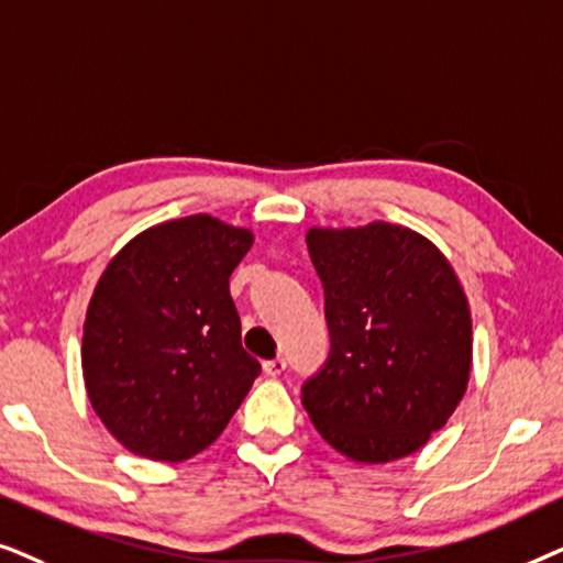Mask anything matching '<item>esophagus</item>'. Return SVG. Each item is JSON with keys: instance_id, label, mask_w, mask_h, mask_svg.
I'll list each match as a JSON object with an SVG mask.
<instances>
[{"instance_id": "1", "label": "esophagus", "mask_w": 563, "mask_h": 563, "mask_svg": "<svg viewBox=\"0 0 563 563\" xmlns=\"http://www.w3.org/2000/svg\"><path fill=\"white\" fill-rule=\"evenodd\" d=\"M262 368H265L269 378H277L283 371L288 368V363L283 357H273V360H265V363H262Z\"/></svg>"}]
</instances>
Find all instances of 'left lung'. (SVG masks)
<instances>
[{
    "label": "left lung",
    "instance_id": "left-lung-1",
    "mask_svg": "<svg viewBox=\"0 0 563 563\" xmlns=\"http://www.w3.org/2000/svg\"><path fill=\"white\" fill-rule=\"evenodd\" d=\"M324 286L327 363L301 401L334 451L360 463L415 453L448 422L471 373V311L451 262L394 223L311 229Z\"/></svg>",
    "mask_w": 563,
    "mask_h": 563
}]
</instances>
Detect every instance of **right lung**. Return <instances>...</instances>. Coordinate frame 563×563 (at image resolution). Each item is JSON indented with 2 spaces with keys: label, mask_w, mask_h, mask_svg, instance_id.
<instances>
[{
  "label": "right lung",
  "mask_w": 563,
  "mask_h": 563,
  "mask_svg": "<svg viewBox=\"0 0 563 563\" xmlns=\"http://www.w3.org/2000/svg\"><path fill=\"white\" fill-rule=\"evenodd\" d=\"M250 246L252 231L198 213L146 229L102 273L81 368L97 417L131 453L177 463L206 451L260 376L229 290Z\"/></svg>",
  "instance_id": "obj_1"
}]
</instances>
